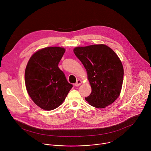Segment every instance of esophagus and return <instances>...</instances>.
Here are the masks:
<instances>
[{"instance_id": "34e87169", "label": "esophagus", "mask_w": 151, "mask_h": 151, "mask_svg": "<svg viewBox=\"0 0 151 151\" xmlns=\"http://www.w3.org/2000/svg\"><path fill=\"white\" fill-rule=\"evenodd\" d=\"M81 83H82V81L80 80V79H78V80L76 81V82L75 83V85L76 87H78V86H79Z\"/></svg>"}]
</instances>
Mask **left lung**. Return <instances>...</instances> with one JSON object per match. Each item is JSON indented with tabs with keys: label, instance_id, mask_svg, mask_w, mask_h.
I'll list each match as a JSON object with an SVG mask.
<instances>
[{
	"label": "left lung",
	"instance_id": "1",
	"mask_svg": "<svg viewBox=\"0 0 151 151\" xmlns=\"http://www.w3.org/2000/svg\"><path fill=\"white\" fill-rule=\"evenodd\" d=\"M76 56L86 69L91 93L86 101L97 108H105L119 96L123 82L124 68L117 54L104 44L78 47Z\"/></svg>",
	"mask_w": 151,
	"mask_h": 151
}]
</instances>
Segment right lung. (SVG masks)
<instances>
[{
  "label": "right lung",
  "mask_w": 151,
  "mask_h": 151,
  "mask_svg": "<svg viewBox=\"0 0 151 151\" xmlns=\"http://www.w3.org/2000/svg\"><path fill=\"white\" fill-rule=\"evenodd\" d=\"M66 50L49 47L36 51L25 70V84L29 96L41 109L51 111L60 106L72 88L58 68Z\"/></svg>",
  "instance_id": "obj_1"
}]
</instances>
